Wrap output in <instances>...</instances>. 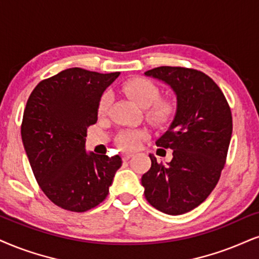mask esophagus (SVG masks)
<instances>
[{"mask_svg":"<svg viewBox=\"0 0 259 259\" xmlns=\"http://www.w3.org/2000/svg\"><path fill=\"white\" fill-rule=\"evenodd\" d=\"M133 154L132 152H122V159L123 161H128V159L132 157Z\"/></svg>","mask_w":259,"mask_h":259,"instance_id":"34e87169","label":"esophagus"}]
</instances>
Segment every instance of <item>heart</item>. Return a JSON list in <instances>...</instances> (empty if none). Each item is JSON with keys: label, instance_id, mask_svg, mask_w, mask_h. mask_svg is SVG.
<instances>
[{"label": "heart", "instance_id": "1", "mask_svg": "<svg viewBox=\"0 0 259 259\" xmlns=\"http://www.w3.org/2000/svg\"><path fill=\"white\" fill-rule=\"evenodd\" d=\"M123 91L132 97L140 107L146 108V117L156 124H164L174 116L175 103L170 98H161L158 86L145 78H135L123 84ZM111 102L109 92L102 95L98 103V113L104 114L108 110ZM144 137V132L139 130L122 131L119 136L120 145L124 149H135Z\"/></svg>", "mask_w": 259, "mask_h": 259}]
</instances>
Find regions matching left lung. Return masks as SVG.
Instances as JSON below:
<instances>
[{
  "label": "left lung",
  "instance_id": "left-lung-1",
  "mask_svg": "<svg viewBox=\"0 0 259 259\" xmlns=\"http://www.w3.org/2000/svg\"><path fill=\"white\" fill-rule=\"evenodd\" d=\"M177 95V113L156 145L173 150L167 165L157 163L142 177L146 200L168 215H181L202 204L212 192L232 138V113L225 95L205 73L162 66L145 72Z\"/></svg>",
  "mask_w": 259,
  "mask_h": 259
}]
</instances>
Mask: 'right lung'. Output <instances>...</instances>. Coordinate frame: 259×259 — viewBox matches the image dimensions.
I'll return each mask as SVG.
<instances>
[{
  "instance_id": "obj_1",
  "label": "right lung",
  "mask_w": 259,
  "mask_h": 259,
  "mask_svg": "<svg viewBox=\"0 0 259 259\" xmlns=\"http://www.w3.org/2000/svg\"><path fill=\"white\" fill-rule=\"evenodd\" d=\"M120 72L68 68L41 80L28 97L21 139L44 194L65 210L84 212L103 202L122 161L119 155L88 154V127L98 103Z\"/></svg>"
}]
</instances>
